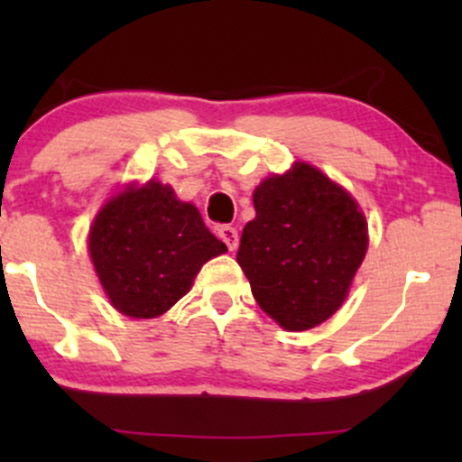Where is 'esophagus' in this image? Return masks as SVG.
<instances>
[{
    "label": "esophagus",
    "instance_id": "esophagus-1",
    "mask_svg": "<svg viewBox=\"0 0 462 462\" xmlns=\"http://www.w3.org/2000/svg\"><path fill=\"white\" fill-rule=\"evenodd\" d=\"M219 238L226 243L230 252H235V249L238 247V232H236V227L221 226L219 227Z\"/></svg>",
    "mask_w": 462,
    "mask_h": 462
}]
</instances>
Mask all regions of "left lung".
Returning a JSON list of instances; mask_svg holds the SVG:
<instances>
[{
  "label": "left lung",
  "mask_w": 462,
  "mask_h": 462,
  "mask_svg": "<svg viewBox=\"0 0 462 462\" xmlns=\"http://www.w3.org/2000/svg\"><path fill=\"white\" fill-rule=\"evenodd\" d=\"M256 219L236 261L258 306L286 330H309L338 310L367 252V224L319 169L298 162L254 190Z\"/></svg>",
  "instance_id": "1"
}]
</instances>
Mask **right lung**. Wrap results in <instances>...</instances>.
<instances>
[{"label":"right lung","instance_id":"1","mask_svg":"<svg viewBox=\"0 0 462 462\" xmlns=\"http://www.w3.org/2000/svg\"><path fill=\"white\" fill-rule=\"evenodd\" d=\"M88 249L115 309L150 319L187 295L201 264L224 254L226 245L193 204H182L171 187L152 180L99 210Z\"/></svg>","mask_w":462,"mask_h":462}]
</instances>
